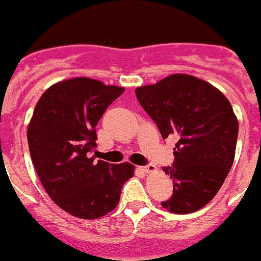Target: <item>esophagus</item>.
<instances>
[{
    "label": "esophagus",
    "mask_w": 261,
    "mask_h": 261,
    "mask_svg": "<svg viewBox=\"0 0 261 261\" xmlns=\"http://www.w3.org/2000/svg\"><path fill=\"white\" fill-rule=\"evenodd\" d=\"M142 171H143L144 173H153V172H156V167L153 164L144 165V167H142Z\"/></svg>",
    "instance_id": "1"
}]
</instances>
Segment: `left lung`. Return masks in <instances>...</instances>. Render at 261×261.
<instances>
[{"mask_svg": "<svg viewBox=\"0 0 261 261\" xmlns=\"http://www.w3.org/2000/svg\"><path fill=\"white\" fill-rule=\"evenodd\" d=\"M142 108L162 137H177L173 167H163L173 180V196L162 203L174 214H189L209 203L234 163L239 123L230 101L207 81L174 73L135 89Z\"/></svg>", "mask_w": 261, "mask_h": 261, "instance_id": "left-lung-1", "label": "left lung"}]
</instances>
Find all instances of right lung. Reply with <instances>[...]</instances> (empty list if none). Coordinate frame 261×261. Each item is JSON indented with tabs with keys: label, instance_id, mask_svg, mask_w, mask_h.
<instances>
[{
	"label": "right lung",
	"instance_id": "obj_1",
	"mask_svg": "<svg viewBox=\"0 0 261 261\" xmlns=\"http://www.w3.org/2000/svg\"><path fill=\"white\" fill-rule=\"evenodd\" d=\"M124 88L89 77L54 84L36 102L27 126L35 171L49 198L68 214L97 219L117 207L122 187L134 176L128 162L109 164L89 152L96 126Z\"/></svg>",
	"mask_w": 261,
	"mask_h": 261
}]
</instances>
